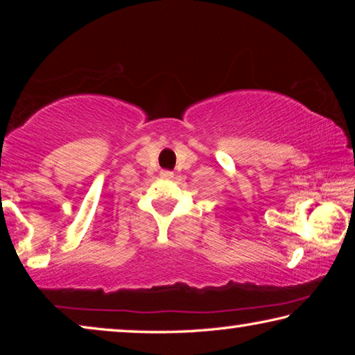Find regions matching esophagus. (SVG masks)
Here are the masks:
<instances>
[{
  "label": "esophagus",
  "mask_w": 355,
  "mask_h": 355,
  "mask_svg": "<svg viewBox=\"0 0 355 355\" xmlns=\"http://www.w3.org/2000/svg\"><path fill=\"white\" fill-rule=\"evenodd\" d=\"M161 178H164V180H171L172 177H173V172H171V171H161Z\"/></svg>",
  "instance_id": "34e87169"
}]
</instances>
